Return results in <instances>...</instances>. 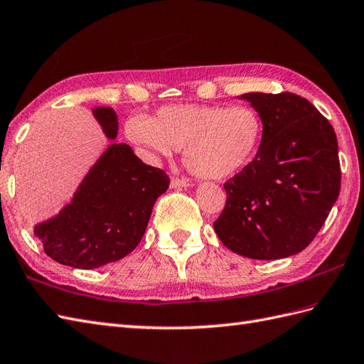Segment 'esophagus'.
I'll use <instances>...</instances> for the list:
<instances>
[{"instance_id":"34e87169","label":"esophagus","mask_w":364,"mask_h":364,"mask_svg":"<svg viewBox=\"0 0 364 364\" xmlns=\"http://www.w3.org/2000/svg\"><path fill=\"white\" fill-rule=\"evenodd\" d=\"M188 186H191V181L188 178H178V176H172L171 188L178 189V188H188Z\"/></svg>"}]
</instances>
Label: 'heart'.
I'll use <instances>...</instances> for the list:
<instances>
[{"mask_svg":"<svg viewBox=\"0 0 364 364\" xmlns=\"http://www.w3.org/2000/svg\"><path fill=\"white\" fill-rule=\"evenodd\" d=\"M263 119L250 106H166L155 117L127 121L135 144L169 156L183 151L184 166L203 180H226L252 161L263 136Z\"/></svg>","mask_w":364,"mask_h":364,"instance_id":"b5f03b06","label":"heart"}]
</instances>
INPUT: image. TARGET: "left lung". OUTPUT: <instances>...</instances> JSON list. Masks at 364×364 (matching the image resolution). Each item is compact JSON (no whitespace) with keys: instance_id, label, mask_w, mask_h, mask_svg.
<instances>
[{"instance_id":"8db88e82","label":"left lung","mask_w":364,"mask_h":364,"mask_svg":"<svg viewBox=\"0 0 364 364\" xmlns=\"http://www.w3.org/2000/svg\"><path fill=\"white\" fill-rule=\"evenodd\" d=\"M263 119L255 158L226 181V206L213 223L221 243L252 259L301 252L340 193L338 143L312 102L291 92H249Z\"/></svg>"}]
</instances>
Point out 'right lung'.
Returning a JSON list of instances; mask_svg holds the SVG:
<instances>
[{
	"instance_id": "1",
	"label": "right lung",
	"mask_w": 364,
	"mask_h": 364,
	"mask_svg": "<svg viewBox=\"0 0 364 364\" xmlns=\"http://www.w3.org/2000/svg\"><path fill=\"white\" fill-rule=\"evenodd\" d=\"M92 114L109 139L118 134L112 107ZM164 171L143 163L132 147L112 141L82 178L69 204L38 223L33 234L55 262L97 269L124 258L141 241L156 198L169 189Z\"/></svg>"
}]
</instances>
